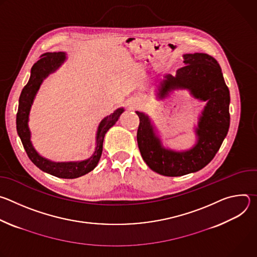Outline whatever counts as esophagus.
Here are the masks:
<instances>
[{
  "instance_id": "esophagus-1",
  "label": "esophagus",
  "mask_w": 257,
  "mask_h": 257,
  "mask_svg": "<svg viewBox=\"0 0 257 257\" xmlns=\"http://www.w3.org/2000/svg\"><path fill=\"white\" fill-rule=\"evenodd\" d=\"M126 104H127V106H128L129 108H135V107H137V106L140 104V102H139V100H138L137 98L131 97V98L127 99Z\"/></svg>"
}]
</instances>
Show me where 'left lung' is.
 I'll use <instances>...</instances> for the list:
<instances>
[{
    "label": "left lung",
    "mask_w": 257,
    "mask_h": 257,
    "mask_svg": "<svg viewBox=\"0 0 257 257\" xmlns=\"http://www.w3.org/2000/svg\"><path fill=\"white\" fill-rule=\"evenodd\" d=\"M183 59L185 66L177 70L176 76H165L157 97L163 99L171 91L182 88L206 101L195 129L197 140L193 148L184 152L165 149L149 116L136 112L141 157L153 171L168 177L183 176L204 168L218 152L230 127V91L216 60L203 53L185 54Z\"/></svg>",
    "instance_id": "1"
}]
</instances>
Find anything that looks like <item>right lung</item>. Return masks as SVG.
Instances as JSON below:
<instances>
[{
    "label": "right lung",
    "instance_id": "obj_1",
    "mask_svg": "<svg viewBox=\"0 0 257 257\" xmlns=\"http://www.w3.org/2000/svg\"><path fill=\"white\" fill-rule=\"evenodd\" d=\"M65 60L66 54L63 52L46 53L42 55L40 60L32 66L30 78L27 84L22 89L19 97L18 112L16 116V128L28 158L36 167L58 178L74 179L89 173L97 166L102 153V142L104 135L109 128L116 124V122L120 118V115L124 112V108H117L114 113H112L109 116H106L100 121L96 131L95 150L93 155L89 159L80 162L56 163L40 156L39 153L34 150L30 141L31 135L28 127L30 107L35 97V94L40 89V86L43 83L44 79L47 78L51 73H54L65 62Z\"/></svg>",
    "mask_w": 257,
    "mask_h": 257
}]
</instances>
